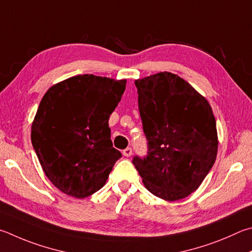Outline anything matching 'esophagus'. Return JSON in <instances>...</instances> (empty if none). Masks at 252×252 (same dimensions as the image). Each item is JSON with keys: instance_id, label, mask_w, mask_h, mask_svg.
Wrapping results in <instances>:
<instances>
[{"instance_id": "esophagus-1", "label": "esophagus", "mask_w": 252, "mask_h": 252, "mask_svg": "<svg viewBox=\"0 0 252 252\" xmlns=\"http://www.w3.org/2000/svg\"><path fill=\"white\" fill-rule=\"evenodd\" d=\"M122 154L125 155V157H126V158L131 157V154H132V149H131V148H126V149H125V150H123Z\"/></svg>"}]
</instances>
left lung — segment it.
Returning <instances> with one entry per match:
<instances>
[{
  "label": "left lung",
  "mask_w": 252,
  "mask_h": 252,
  "mask_svg": "<svg viewBox=\"0 0 252 252\" xmlns=\"http://www.w3.org/2000/svg\"><path fill=\"white\" fill-rule=\"evenodd\" d=\"M148 155L132 163L146 189L165 200L198 189L217 157L212 107L189 82L164 71L135 80Z\"/></svg>",
  "instance_id": "obj_1"
}]
</instances>
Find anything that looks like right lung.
<instances>
[{
    "mask_svg": "<svg viewBox=\"0 0 252 252\" xmlns=\"http://www.w3.org/2000/svg\"><path fill=\"white\" fill-rule=\"evenodd\" d=\"M126 84L80 75L44 94L32 125V144L46 176L63 193L76 198L93 195L122 157L112 148L109 117Z\"/></svg>",
    "mask_w": 252,
    "mask_h": 252,
    "instance_id": "right-lung-1",
    "label": "right lung"
}]
</instances>
